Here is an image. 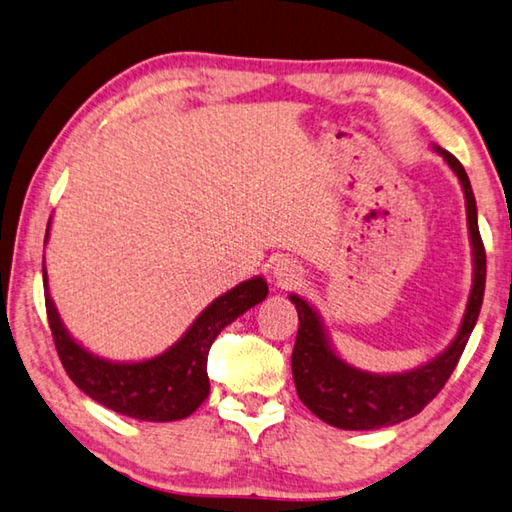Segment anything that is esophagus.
<instances>
[{
	"label": "esophagus",
	"instance_id": "esophagus-1",
	"mask_svg": "<svg viewBox=\"0 0 512 512\" xmlns=\"http://www.w3.org/2000/svg\"><path fill=\"white\" fill-rule=\"evenodd\" d=\"M273 277L280 286H295L302 282V266L291 257H277L273 262Z\"/></svg>",
	"mask_w": 512,
	"mask_h": 512
}]
</instances>
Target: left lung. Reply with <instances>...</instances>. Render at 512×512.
<instances>
[{
    "label": "left lung",
    "instance_id": "obj_1",
    "mask_svg": "<svg viewBox=\"0 0 512 512\" xmlns=\"http://www.w3.org/2000/svg\"><path fill=\"white\" fill-rule=\"evenodd\" d=\"M432 147L461 183L472 248V284L466 311L450 345L432 360L407 371L378 374V371L360 369L333 347L331 333L318 309L302 295H288L300 318L291 358L297 396L320 421L340 430H380L421 412L448 383L479 318L483 288H486V250L479 235L475 192L463 165L443 147Z\"/></svg>",
    "mask_w": 512,
    "mask_h": 512
}]
</instances>
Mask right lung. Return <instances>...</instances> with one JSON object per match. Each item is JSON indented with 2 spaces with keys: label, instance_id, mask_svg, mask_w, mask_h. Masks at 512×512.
<instances>
[{
  "label": "right lung",
  "instance_id": "add662e5",
  "mask_svg": "<svg viewBox=\"0 0 512 512\" xmlns=\"http://www.w3.org/2000/svg\"><path fill=\"white\" fill-rule=\"evenodd\" d=\"M51 219L46 226L49 241ZM44 300L55 349L69 378L96 403L123 416L147 423H170L190 416L210 394L208 351L212 342L239 315L266 300L268 284L262 275L230 288L212 300L183 336L143 360H109L71 336L55 306L42 259Z\"/></svg>",
  "mask_w": 512,
  "mask_h": 512
}]
</instances>
